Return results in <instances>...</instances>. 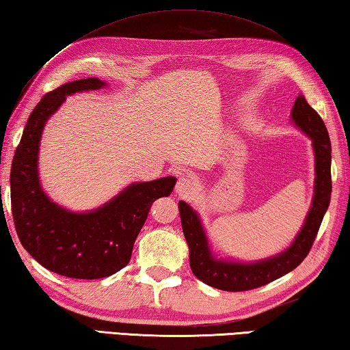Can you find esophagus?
<instances>
[{"label":"esophagus","mask_w":350,"mask_h":350,"mask_svg":"<svg viewBox=\"0 0 350 350\" xmlns=\"http://www.w3.org/2000/svg\"><path fill=\"white\" fill-rule=\"evenodd\" d=\"M194 189H196V185H194V182L189 179V177L182 176V177H179V180H177V183H176V194L180 197L191 196L194 193Z\"/></svg>","instance_id":"1"}]
</instances>
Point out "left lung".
Wrapping results in <instances>:
<instances>
[{"label": "left lung", "instance_id": "8db88e82", "mask_svg": "<svg viewBox=\"0 0 350 350\" xmlns=\"http://www.w3.org/2000/svg\"><path fill=\"white\" fill-rule=\"evenodd\" d=\"M291 120L298 130L312 141L315 156V180L312 203L304 217L301 230L284 251L256 262H239L234 258H217L211 251L205 228L197 211L187 202H179L183 236L189 247V266L200 282L221 291L239 292L260 288L288 272L294 271L310 251L323 217L329 208L332 180H330V139L326 125L303 94L295 99Z\"/></svg>", "mask_w": 350, "mask_h": 350}]
</instances>
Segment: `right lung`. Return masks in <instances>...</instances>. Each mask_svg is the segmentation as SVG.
<instances>
[{
    "mask_svg": "<svg viewBox=\"0 0 350 350\" xmlns=\"http://www.w3.org/2000/svg\"><path fill=\"white\" fill-rule=\"evenodd\" d=\"M104 87L107 82L87 78L47 93L30 113L10 170L12 214L21 245L46 269L82 280L109 277L126 266L151 205L170 196L177 180L168 176L130 183L104 205L84 213L70 211L44 193L38 159L47 120L70 94Z\"/></svg>",
    "mask_w": 350,
    "mask_h": 350,
    "instance_id": "right-lung-1",
    "label": "right lung"
}]
</instances>
